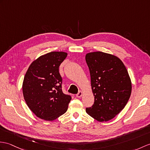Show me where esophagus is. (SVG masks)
<instances>
[{
    "mask_svg": "<svg viewBox=\"0 0 150 150\" xmlns=\"http://www.w3.org/2000/svg\"><path fill=\"white\" fill-rule=\"evenodd\" d=\"M83 95V92L82 91H80L77 94H76V96L77 97V98H81V97H82Z\"/></svg>",
    "mask_w": 150,
    "mask_h": 150,
    "instance_id": "obj_1",
    "label": "esophagus"
}]
</instances>
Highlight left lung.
<instances>
[{"label":"left lung","instance_id":"8db88e82","mask_svg":"<svg viewBox=\"0 0 150 150\" xmlns=\"http://www.w3.org/2000/svg\"><path fill=\"white\" fill-rule=\"evenodd\" d=\"M95 96L86 112L100 122L111 120L127 105L132 93V82L127 69L117 56L102 52L86 55Z\"/></svg>","mask_w":150,"mask_h":150}]
</instances>
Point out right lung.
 Here are the masks:
<instances>
[{"label": "right lung", "mask_w": 150, "mask_h": 150, "mask_svg": "<svg viewBox=\"0 0 150 150\" xmlns=\"http://www.w3.org/2000/svg\"><path fill=\"white\" fill-rule=\"evenodd\" d=\"M68 54L51 52L32 62L22 84L23 98L36 116L45 121H54L68 110L71 96L62 91V78L59 67Z\"/></svg>", "instance_id": "1"}]
</instances>
